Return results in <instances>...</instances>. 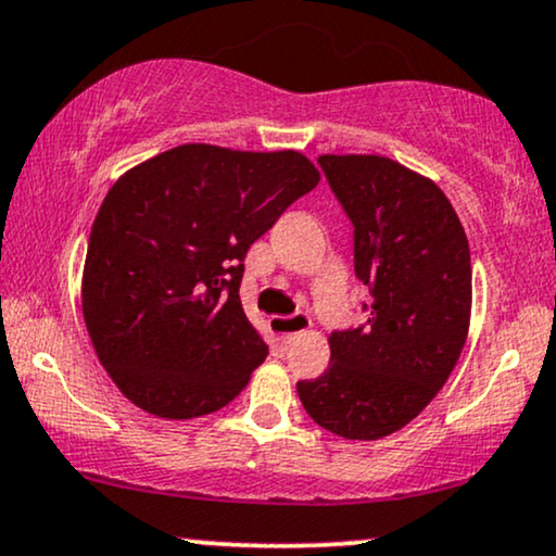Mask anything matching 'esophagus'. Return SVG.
I'll return each mask as SVG.
<instances>
[{
    "label": "esophagus",
    "instance_id": "obj_1",
    "mask_svg": "<svg viewBox=\"0 0 556 556\" xmlns=\"http://www.w3.org/2000/svg\"><path fill=\"white\" fill-rule=\"evenodd\" d=\"M269 328L274 341H277L279 349H285L294 336L302 333V330L311 328V318L305 313H294V315H271L269 318Z\"/></svg>",
    "mask_w": 556,
    "mask_h": 556
}]
</instances>
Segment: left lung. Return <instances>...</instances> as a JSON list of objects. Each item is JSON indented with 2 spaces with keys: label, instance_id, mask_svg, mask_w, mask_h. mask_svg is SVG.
Instances as JSON below:
<instances>
[{
  "label": "left lung",
  "instance_id": "8db88e82",
  "mask_svg": "<svg viewBox=\"0 0 556 556\" xmlns=\"http://www.w3.org/2000/svg\"><path fill=\"white\" fill-rule=\"evenodd\" d=\"M354 226V271L371 305L359 328L330 333V364L298 382L307 416L326 431L375 441L410 424L444 388L465 349L472 262L452 202L384 156H320Z\"/></svg>",
  "mask_w": 556,
  "mask_h": 556
}]
</instances>
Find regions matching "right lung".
Masks as SVG:
<instances>
[{"instance_id":"obj_1","label":"right lung","mask_w":556,"mask_h":556,"mask_svg":"<svg viewBox=\"0 0 556 556\" xmlns=\"http://www.w3.org/2000/svg\"><path fill=\"white\" fill-rule=\"evenodd\" d=\"M318 181L298 151L187 143L112 185L91 226L81 311L132 405L200 418L249 384L269 346L243 313V258Z\"/></svg>"}]
</instances>
